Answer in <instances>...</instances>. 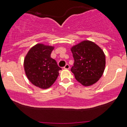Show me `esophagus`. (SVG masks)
<instances>
[{
  "mask_svg": "<svg viewBox=\"0 0 127 127\" xmlns=\"http://www.w3.org/2000/svg\"><path fill=\"white\" fill-rule=\"evenodd\" d=\"M69 67H70L69 65L67 64L65 65V66L64 67V69H69Z\"/></svg>",
  "mask_w": 127,
  "mask_h": 127,
  "instance_id": "34e87169",
  "label": "esophagus"
}]
</instances>
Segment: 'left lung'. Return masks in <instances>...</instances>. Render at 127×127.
Segmentation results:
<instances>
[{
	"mask_svg": "<svg viewBox=\"0 0 127 127\" xmlns=\"http://www.w3.org/2000/svg\"><path fill=\"white\" fill-rule=\"evenodd\" d=\"M74 59L71 72L85 87L96 83L103 75L106 56L103 50L93 42L83 40L71 48Z\"/></svg>",
	"mask_w": 127,
	"mask_h": 127,
	"instance_id": "1",
	"label": "left lung"
}]
</instances>
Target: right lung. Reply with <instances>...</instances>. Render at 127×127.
I'll return each instance as SVG.
<instances>
[{
  "label": "right lung",
  "mask_w": 127,
  "mask_h": 127,
  "mask_svg": "<svg viewBox=\"0 0 127 127\" xmlns=\"http://www.w3.org/2000/svg\"><path fill=\"white\" fill-rule=\"evenodd\" d=\"M54 46L37 43L30 48L24 59V69L28 80L42 89L50 88L61 70L50 57Z\"/></svg>",
  "instance_id": "right-lung-1"
}]
</instances>
